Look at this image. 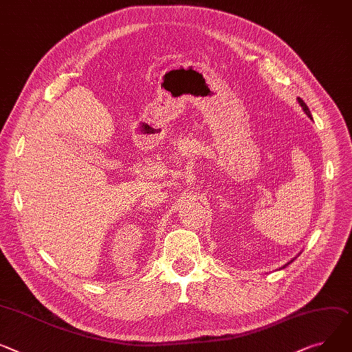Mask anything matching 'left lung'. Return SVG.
<instances>
[{"instance_id": "obj_1", "label": "left lung", "mask_w": 352, "mask_h": 352, "mask_svg": "<svg viewBox=\"0 0 352 352\" xmlns=\"http://www.w3.org/2000/svg\"><path fill=\"white\" fill-rule=\"evenodd\" d=\"M297 102H298V104H300V106H301V109H302V110H304V113H306V114H307V116H309V117H310V119H313V117H311V113H310V109H309V107H307V104H306V103H304V102H302V99H300V98H297ZM294 259H296V257H294ZM294 259H292V261H290V262H287V263H286V265H285V266H283V267H280V269H285V267H286V266H289V265H290V263H292V262H293V261H294Z\"/></svg>"}]
</instances>
